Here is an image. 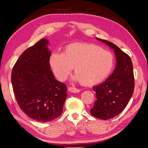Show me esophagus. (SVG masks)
I'll use <instances>...</instances> for the list:
<instances>
[{"instance_id":"obj_1","label":"esophagus","mask_w":148,"mask_h":148,"mask_svg":"<svg viewBox=\"0 0 148 148\" xmlns=\"http://www.w3.org/2000/svg\"><path fill=\"white\" fill-rule=\"evenodd\" d=\"M68 90L69 92H73V93H78L80 92L79 89L75 88V87H69Z\"/></svg>"}]
</instances>
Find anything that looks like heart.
<instances>
[{"label":"heart","instance_id":"b5f03b06","mask_svg":"<svg viewBox=\"0 0 148 148\" xmlns=\"http://www.w3.org/2000/svg\"><path fill=\"white\" fill-rule=\"evenodd\" d=\"M50 65L56 77L64 81L73 67L74 81L85 86L95 85L103 81L113 69V57L107 50L89 43H73L64 51L52 53Z\"/></svg>","mask_w":148,"mask_h":148}]
</instances>
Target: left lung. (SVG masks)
<instances>
[{"mask_svg": "<svg viewBox=\"0 0 148 148\" xmlns=\"http://www.w3.org/2000/svg\"><path fill=\"white\" fill-rule=\"evenodd\" d=\"M114 50L115 69L103 83L93 87L97 100L90 110L92 115L106 120L118 115L127 106L134 88L131 59L119 48L108 40L96 38Z\"/></svg>", "mask_w": 148, "mask_h": 148, "instance_id": "1", "label": "left lung"}]
</instances>
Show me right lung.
Listing matches in <instances>:
<instances>
[{
    "instance_id": "obj_1",
    "label": "right lung",
    "mask_w": 148,
    "mask_h": 148,
    "mask_svg": "<svg viewBox=\"0 0 148 148\" xmlns=\"http://www.w3.org/2000/svg\"><path fill=\"white\" fill-rule=\"evenodd\" d=\"M49 41L42 38L25 50L12 71V84L19 108L29 117L48 122L61 115L66 85L56 80L50 69Z\"/></svg>"
}]
</instances>
